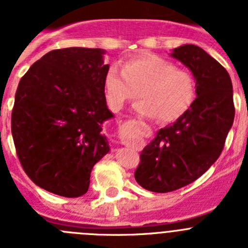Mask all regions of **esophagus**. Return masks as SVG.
Segmentation results:
<instances>
[{
    "label": "esophagus",
    "mask_w": 248,
    "mask_h": 248,
    "mask_svg": "<svg viewBox=\"0 0 248 248\" xmlns=\"http://www.w3.org/2000/svg\"><path fill=\"white\" fill-rule=\"evenodd\" d=\"M128 144L129 145H133L134 146L135 149H137V150H141V149L144 148V143L143 141H141V140H139V139H135V140H130V141H128Z\"/></svg>",
    "instance_id": "34e87169"
}]
</instances>
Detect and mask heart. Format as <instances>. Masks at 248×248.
<instances>
[{
  "mask_svg": "<svg viewBox=\"0 0 248 248\" xmlns=\"http://www.w3.org/2000/svg\"><path fill=\"white\" fill-rule=\"evenodd\" d=\"M103 89L105 100L114 111L135 99L140 91L143 99L135 104V110L144 117H159L164 123L179 119L195 98L191 74L156 54L129 59L122 72L111 65L104 76Z\"/></svg>",
  "mask_w": 248,
  "mask_h": 248,
  "instance_id": "1",
  "label": "heart"
}]
</instances>
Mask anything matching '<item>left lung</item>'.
Returning <instances> with one entry per match:
<instances>
[{
  "mask_svg": "<svg viewBox=\"0 0 248 248\" xmlns=\"http://www.w3.org/2000/svg\"><path fill=\"white\" fill-rule=\"evenodd\" d=\"M170 56L191 71L196 98L140 154L135 180L153 192L174 191L207 171L220 156L235 118L231 78L216 59L195 45L180 46Z\"/></svg>",
  "mask_w": 248,
  "mask_h": 248,
  "instance_id": "left-lung-1",
  "label": "left lung"
}]
</instances>
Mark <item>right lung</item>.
<instances>
[{
    "mask_svg": "<svg viewBox=\"0 0 248 248\" xmlns=\"http://www.w3.org/2000/svg\"><path fill=\"white\" fill-rule=\"evenodd\" d=\"M100 48L54 49L19 80L12 110L13 141L26 174L64 198L88 191L92 169L110 151L103 124L114 118L103 80Z\"/></svg>",
    "mask_w": 248,
    "mask_h": 248,
    "instance_id": "1",
    "label": "right lung"
}]
</instances>
